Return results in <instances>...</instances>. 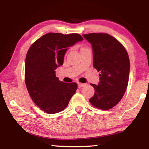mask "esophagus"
<instances>
[{
    "label": "esophagus",
    "mask_w": 149,
    "mask_h": 149,
    "mask_svg": "<svg viewBox=\"0 0 149 149\" xmlns=\"http://www.w3.org/2000/svg\"><path fill=\"white\" fill-rule=\"evenodd\" d=\"M86 84H82V83H78V87L79 88H81L82 87H84Z\"/></svg>",
    "instance_id": "1"
}]
</instances>
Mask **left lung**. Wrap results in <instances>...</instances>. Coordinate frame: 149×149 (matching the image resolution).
<instances>
[{
    "instance_id": "obj_1",
    "label": "left lung",
    "mask_w": 149,
    "mask_h": 149,
    "mask_svg": "<svg viewBox=\"0 0 149 149\" xmlns=\"http://www.w3.org/2000/svg\"><path fill=\"white\" fill-rule=\"evenodd\" d=\"M83 36L91 44L93 66L100 72L99 85L91 84L95 94L89 102L99 109L109 110L120 101L127 89L129 56L122 44L109 34L91 33Z\"/></svg>"
}]
</instances>
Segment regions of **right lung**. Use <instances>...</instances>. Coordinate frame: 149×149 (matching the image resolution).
Listing matches in <instances>:
<instances>
[{
  "instance_id": "1",
  "label": "right lung",
  "mask_w": 149,
  "mask_h": 149,
  "mask_svg": "<svg viewBox=\"0 0 149 149\" xmlns=\"http://www.w3.org/2000/svg\"><path fill=\"white\" fill-rule=\"evenodd\" d=\"M82 40L77 33H49L35 41L27 51L25 64L27 89L35 104L47 114L64 110L76 91V83L60 81L55 70L63 64L68 47Z\"/></svg>"
}]
</instances>
